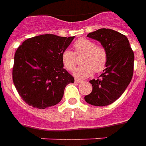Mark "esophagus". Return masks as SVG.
Listing matches in <instances>:
<instances>
[{
  "label": "esophagus",
  "instance_id": "34e87169",
  "mask_svg": "<svg viewBox=\"0 0 146 146\" xmlns=\"http://www.w3.org/2000/svg\"><path fill=\"white\" fill-rule=\"evenodd\" d=\"M84 81L83 80H78V79H75V83H76V84H81V83H83Z\"/></svg>",
  "mask_w": 146,
  "mask_h": 146
}]
</instances>
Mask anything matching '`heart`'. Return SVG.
I'll use <instances>...</instances> for the list:
<instances>
[{
    "instance_id": "obj_1",
    "label": "heart",
    "mask_w": 146,
    "mask_h": 146,
    "mask_svg": "<svg viewBox=\"0 0 146 146\" xmlns=\"http://www.w3.org/2000/svg\"><path fill=\"white\" fill-rule=\"evenodd\" d=\"M74 52L66 49L62 52L61 58L63 66L69 71H72L76 66V54L84 53L81 58V66L75 71L74 76L78 78H87L95 73L104 70L107 62V53L103 47L95 44L88 39L80 38L74 44Z\"/></svg>"
}]
</instances>
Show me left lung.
Segmentation results:
<instances>
[{"instance_id": "1", "label": "left lung", "mask_w": 146, "mask_h": 146, "mask_svg": "<svg viewBox=\"0 0 146 146\" xmlns=\"http://www.w3.org/2000/svg\"><path fill=\"white\" fill-rule=\"evenodd\" d=\"M87 36L101 43L107 53V62L98 79L89 81L92 92L84 99L95 106H108L121 96L131 80L134 52L127 37L111 29H99Z\"/></svg>"}]
</instances>
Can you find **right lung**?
Wrapping results in <instances>:
<instances>
[{"instance_id": "obj_1", "label": "right lung", "mask_w": 146, "mask_h": 146, "mask_svg": "<svg viewBox=\"0 0 146 146\" xmlns=\"http://www.w3.org/2000/svg\"><path fill=\"white\" fill-rule=\"evenodd\" d=\"M73 39L43 34L27 39L17 48L12 79L27 104L45 109L62 100L66 86L74 78L63 68L61 54Z\"/></svg>"}]
</instances>
